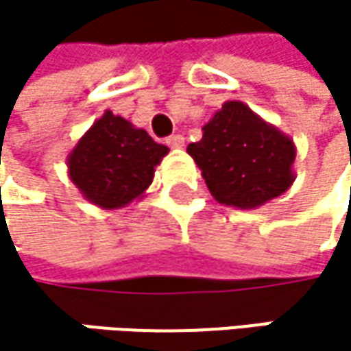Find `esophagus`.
Returning <instances> with one entry per match:
<instances>
[{"label": "esophagus", "instance_id": "esophagus-1", "mask_svg": "<svg viewBox=\"0 0 351 351\" xmlns=\"http://www.w3.org/2000/svg\"><path fill=\"white\" fill-rule=\"evenodd\" d=\"M167 144H169L171 148H182V146H184V138H182L180 134H175V136H171V138L167 140Z\"/></svg>", "mask_w": 351, "mask_h": 351}]
</instances>
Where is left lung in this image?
Returning a JSON list of instances; mask_svg holds the SVG:
<instances>
[{
	"label": "left lung",
	"instance_id": "1",
	"mask_svg": "<svg viewBox=\"0 0 351 351\" xmlns=\"http://www.w3.org/2000/svg\"><path fill=\"white\" fill-rule=\"evenodd\" d=\"M213 199L256 209L295 182L297 146L291 136L242 101H226L203 125V138L186 146Z\"/></svg>",
	"mask_w": 351,
	"mask_h": 351
}]
</instances>
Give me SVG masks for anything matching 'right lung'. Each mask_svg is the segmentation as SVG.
<instances>
[{
  "label": "right lung",
  "mask_w": 351,
  "mask_h": 351,
  "mask_svg": "<svg viewBox=\"0 0 351 351\" xmlns=\"http://www.w3.org/2000/svg\"><path fill=\"white\" fill-rule=\"evenodd\" d=\"M169 154L146 130L109 109L93 121L66 156L69 178L101 209H121L144 197L154 171Z\"/></svg>",
  "instance_id": "add662e5"
}]
</instances>
